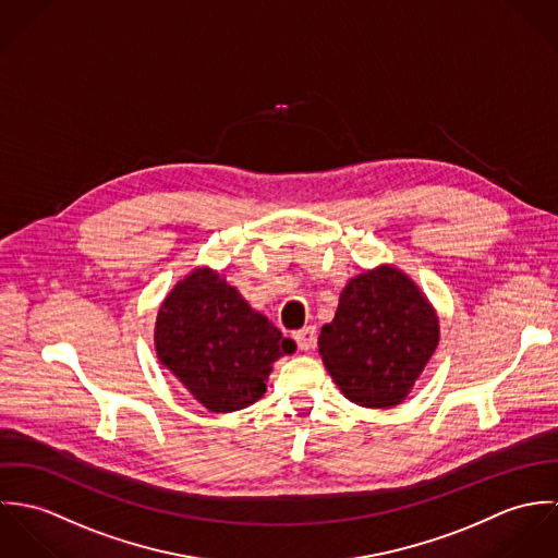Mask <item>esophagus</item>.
Listing matches in <instances>:
<instances>
[{
  "mask_svg": "<svg viewBox=\"0 0 558 558\" xmlns=\"http://www.w3.org/2000/svg\"><path fill=\"white\" fill-rule=\"evenodd\" d=\"M294 339H296V343H299V348L301 350H312L314 345H316V326H305V328H301V330H296L294 332Z\"/></svg>",
  "mask_w": 558,
  "mask_h": 558,
  "instance_id": "1",
  "label": "esophagus"
}]
</instances>
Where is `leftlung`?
<instances>
[{"instance_id": "1", "label": "left lung", "mask_w": 558, "mask_h": 558, "mask_svg": "<svg viewBox=\"0 0 558 558\" xmlns=\"http://www.w3.org/2000/svg\"><path fill=\"white\" fill-rule=\"evenodd\" d=\"M440 339L438 316L393 266L348 281L322 326L319 356L339 391L363 408H393L410 393Z\"/></svg>"}]
</instances>
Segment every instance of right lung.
<instances>
[{
  "label": "right lung",
  "mask_w": 558,
  "mask_h": 558,
  "mask_svg": "<svg viewBox=\"0 0 558 558\" xmlns=\"http://www.w3.org/2000/svg\"><path fill=\"white\" fill-rule=\"evenodd\" d=\"M155 345L160 363L210 412H234L257 401L272 363L296 350L210 268H195L167 294Z\"/></svg>",
  "instance_id": "1"
}]
</instances>
